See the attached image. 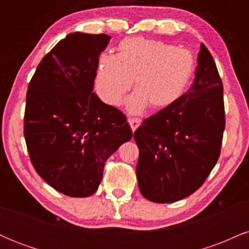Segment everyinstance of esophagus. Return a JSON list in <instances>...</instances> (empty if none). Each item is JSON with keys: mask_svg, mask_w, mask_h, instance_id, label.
<instances>
[{"mask_svg": "<svg viewBox=\"0 0 249 249\" xmlns=\"http://www.w3.org/2000/svg\"><path fill=\"white\" fill-rule=\"evenodd\" d=\"M127 122H128V124H130L131 130H132L133 132L137 130V128H138V126L141 125V123H142L141 119H138V118H128Z\"/></svg>", "mask_w": 249, "mask_h": 249, "instance_id": "obj_1", "label": "esophagus"}]
</instances>
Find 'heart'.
I'll use <instances>...</instances> for the list:
<instances>
[{
    "mask_svg": "<svg viewBox=\"0 0 249 249\" xmlns=\"http://www.w3.org/2000/svg\"><path fill=\"white\" fill-rule=\"evenodd\" d=\"M196 71L190 50L144 37H128L119 43L117 56L99 57L96 90L107 104L118 107L132 87L127 99L131 113L147 107L160 111L176 104L185 95Z\"/></svg>",
    "mask_w": 249,
    "mask_h": 249,
    "instance_id": "1",
    "label": "heart"
}]
</instances>
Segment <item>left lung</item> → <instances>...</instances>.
I'll return each instance as SVG.
<instances>
[{
    "instance_id": "left-lung-1",
    "label": "left lung",
    "mask_w": 249,
    "mask_h": 249,
    "mask_svg": "<svg viewBox=\"0 0 249 249\" xmlns=\"http://www.w3.org/2000/svg\"><path fill=\"white\" fill-rule=\"evenodd\" d=\"M224 130L222 82L212 55L201 44L196 78L187 92L145 119L133 134L142 196L168 204L196 192L218 161Z\"/></svg>"
}]
</instances>
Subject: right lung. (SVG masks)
Returning a JSON list of instances; mask_svg holds the SVG:
<instances>
[{
    "instance_id": "right-lung-1",
    "label": "right lung",
    "mask_w": 249,
    "mask_h": 249,
    "mask_svg": "<svg viewBox=\"0 0 249 249\" xmlns=\"http://www.w3.org/2000/svg\"><path fill=\"white\" fill-rule=\"evenodd\" d=\"M110 38L69 34L43 57L28 87L24 137L30 160L65 196L95 193L105 161L132 138L126 117L93 92L99 55Z\"/></svg>"
}]
</instances>
